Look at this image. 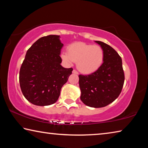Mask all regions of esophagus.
Segmentation results:
<instances>
[{"instance_id": "1", "label": "esophagus", "mask_w": 148, "mask_h": 148, "mask_svg": "<svg viewBox=\"0 0 148 148\" xmlns=\"http://www.w3.org/2000/svg\"><path fill=\"white\" fill-rule=\"evenodd\" d=\"M72 73L76 74H78V72H77L76 71H75V70H73V71H72Z\"/></svg>"}]
</instances>
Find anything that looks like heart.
<instances>
[{"label": "heart", "mask_w": 148, "mask_h": 148, "mask_svg": "<svg viewBox=\"0 0 148 148\" xmlns=\"http://www.w3.org/2000/svg\"><path fill=\"white\" fill-rule=\"evenodd\" d=\"M104 51L98 45L86 44L82 42L69 46L68 52L63 51L61 58L68 64L77 62V68L83 74H91L102 66L104 61Z\"/></svg>", "instance_id": "1"}]
</instances>
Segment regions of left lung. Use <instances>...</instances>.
Masks as SVG:
<instances>
[{"instance_id":"8db88e82","label":"left lung","mask_w":148,"mask_h":148,"mask_svg":"<svg viewBox=\"0 0 148 148\" xmlns=\"http://www.w3.org/2000/svg\"><path fill=\"white\" fill-rule=\"evenodd\" d=\"M104 51L102 66L89 75H79L80 99L92 108H102L113 102L123 86L122 59L114 49L101 41H95Z\"/></svg>"}]
</instances>
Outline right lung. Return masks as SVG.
Listing matches in <instances>:
<instances>
[{
  "label": "right lung",
  "instance_id": "obj_1",
  "mask_svg": "<svg viewBox=\"0 0 148 148\" xmlns=\"http://www.w3.org/2000/svg\"><path fill=\"white\" fill-rule=\"evenodd\" d=\"M63 44L59 35L36 40L27 50L19 71V84L25 99L36 106H48L58 100L61 89L73 69L61 66Z\"/></svg>",
  "mask_w": 148,
  "mask_h": 148
}]
</instances>
